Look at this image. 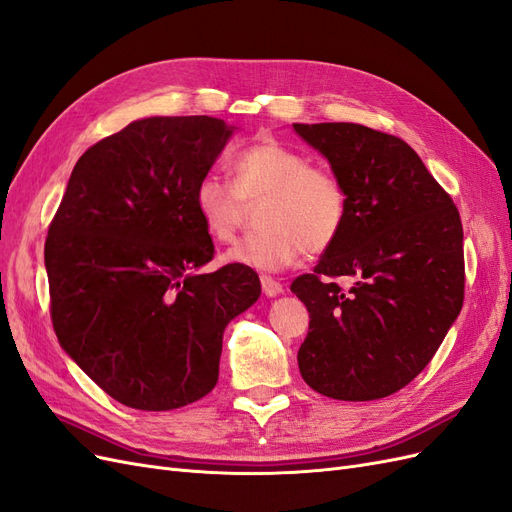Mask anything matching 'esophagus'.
<instances>
[{
    "mask_svg": "<svg viewBox=\"0 0 512 512\" xmlns=\"http://www.w3.org/2000/svg\"><path fill=\"white\" fill-rule=\"evenodd\" d=\"M260 284H262V292H265L267 297H277V294L284 292V286L277 280H273V277H269V275H262Z\"/></svg>",
    "mask_w": 512,
    "mask_h": 512,
    "instance_id": "esophagus-1",
    "label": "esophagus"
}]
</instances>
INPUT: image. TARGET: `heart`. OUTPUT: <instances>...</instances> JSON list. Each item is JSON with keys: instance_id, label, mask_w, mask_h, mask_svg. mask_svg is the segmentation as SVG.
<instances>
[{"instance_id": "obj_1", "label": "heart", "mask_w": 512, "mask_h": 512, "mask_svg": "<svg viewBox=\"0 0 512 512\" xmlns=\"http://www.w3.org/2000/svg\"><path fill=\"white\" fill-rule=\"evenodd\" d=\"M228 185L207 173L194 185V209L207 235L230 243L245 218V203L262 200L260 230L241 239L228 258L267 271L322 254L339 239L348 218V194L333 170L309 166L294 147L262 136L228 160Z\"/></svg>"}]
</instances>
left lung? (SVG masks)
<instances>
[{
	"label": "left lung",
	"mask_w": 512,
	"mask_h": 512,
	"mask_svg": "<svg viewBox=\"0 0 512 512\" xmlns=\"http://www.w3.org/2000/svg\"><path fill=\"white\" fill-rule=\"evenodd\" d=\"M348 194L339 239L290 290L305 303L303 380L342 401L404 389L461 312L466 265L453 198L401 138L359 123H292ZM352 276L346 291L332 280Z\"/></svg>",
	"instance_id": "1"
}]
</instances>
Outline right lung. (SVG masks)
I'll use <instances>...</instances> for the list:
<instances>
[{"instance_id": "1", "label": "right lung", "mask_w": 512, "mask_h": 512, "mask_svg": "<svg viewBox=\"0 0 512 512\" xmlns=\"http://www.w3.org/2000/svg\"><path fill=\"white\" fill-rule=\"evenodd\" d=\"M232 130L207 115L132 121L79 158L49 226L55 335L128 408L166 412L211 393L226 324L260 297L239 262L198 273L215 247L194 185Z\"/></svg>"}]
</instances>
